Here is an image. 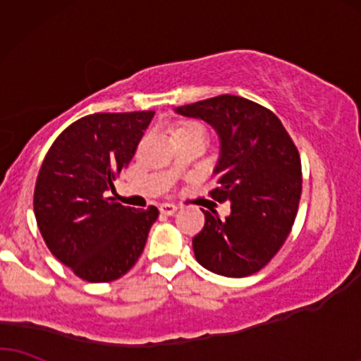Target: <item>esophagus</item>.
<instances>
[{
  "instance_id": "obj_1",
  "label": "esophagus",
  "mask_w": 361,
  "mask_h": 361,
  "mask_svg": "<svg viewBox=\"0 0 361 361\" xmlns=\"http://www.w3.org/2000/svg\"><path fill=\"white\" fill-rule=\"evenodd\" d=\"M176 206L175 204H171V203H163V204H160V213L161 214H165V216H171V214H175L176 213Z\"/></svg>"
}]
</instances>
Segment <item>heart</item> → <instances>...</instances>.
Listing matches in <instances>:
<instances>
[{
  "label": "heart",
  "instance_id": "1",
  "mask_svg": "<svg viewBox=\"0 0 361 361\" xmlns=\"http://www.w3.org/2000/svg\"><path fill=\"white\" fill-rule=\"evenodd\" d=\"M175 133H204V128L198 122L193 120H185V122L178 123Z\"/></svg>",
  "mask_w": 361,
  "mask_h": 361
}]
</instances>
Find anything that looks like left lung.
Listing matches in <instances>:
<instances>
[{
  "label": "left lung",
  "mask_w": 361,
  "mask_h": 361,
  "mask_svg": "<svg viewBox=\"0 0 361 361\" xmlns=\"http://www.w3.org/2000/svg\"><path fill=\"white\" fill-rule=\"evenodd\" d=\"M176 112L218 132V186L209 196L231 203L224 219L201 209L204 228L193 238L196 261L219 276H251L276 256L294 226L302 195L299 150L272 110L238 95L200 100Z\"/></svg>",
  "instance_id": "left-lung-1"
}]
</instances>
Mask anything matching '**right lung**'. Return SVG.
Here are the masks:
<instances>
[{
  "label": "right lung",
  "mask_w": 361,
  "mask_h": 361,
  "mask_svg": "<svg viewBox=\"0 0 361 361\" xmlns=\"http://www.w3.org/2000/svg\"><path fill=\"white\" fill-rule=\"evenodd\" d=\"M153 110L92 114L71 123L46 153L35 188L37 226L52 256L87 282H110L135 266L155 206L105 198L135 155Z\"/></svg>",
  "instance_id": "right-lung-1"
}]
</instances>
